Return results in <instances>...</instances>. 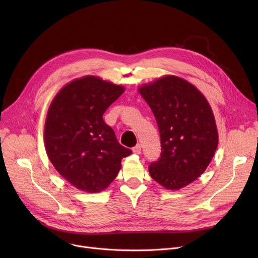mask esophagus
<instances>
[{
	"label": "esophagus",
	"mask_w": 258,
	"mask_h": 258,
	"mask_svg": "<svg viewBox=\"0 0 258 258\" xmlns=\"http://www.w3.org/2000/svg\"><path fill=\"white\" fill-rule=\"evenodd\" d=\"M133 152L135 153V154H141V146H140V144H137L136 146H135L134 148H133Z\"/></svg>",
	"instance_id": "34e87169"
}]
</instances>
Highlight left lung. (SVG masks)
Segmentation results:
<instances>
[{
  "instance_id": "obj_1",
  "label": "left lung",
  "mask_w": 258,
  "mask_h": 258,
  "mask_svg": "<svg viewBox=\"0 0 258 258\" xmlns=\"http://www.w3.org/2000/svg\"><path fill=\"white\" fill-rule=\"evenodd\" d=\"M160 132L161 157L148 167L151 177L168 190L195 182L206 170L219 144L212 108L189 81L164 75L138 88Z\"/></svg>"
}]
</instances>
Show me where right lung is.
<instances>
[{
	"label": "right lung",
	"instance_id": "right-lung-1",
	"mask_svg": "<svg viewBox=\"0 0 258 258\" xmlns=\"http://www.w3.org/2000/svg\"><path fill=\"white\" fill-rule=\"evenodd\" d=\"M125 91L94 75L73 79L53 98L45 122L47 156L61 177L81 191L104 190L132 151L119 144L103 113Z\"/></svg>",
	"mask_w": 258,
	"mask_h": 258
}]
</instances>
